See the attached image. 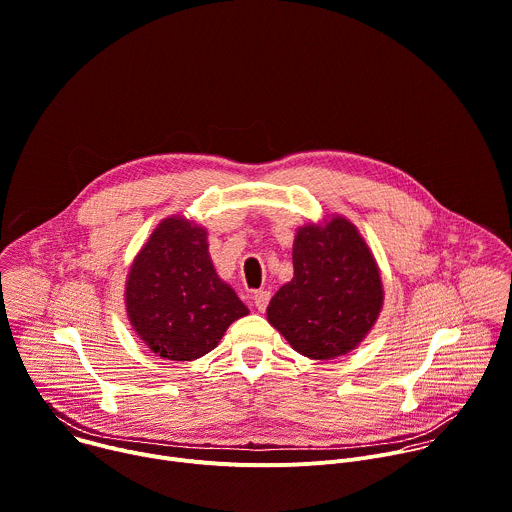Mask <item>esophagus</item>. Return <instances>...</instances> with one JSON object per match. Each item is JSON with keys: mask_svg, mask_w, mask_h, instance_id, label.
Masks as SVG:
<instances>
[{"mask_svg": "<svg viewBox=\"0 0 512 512\" xmlns=\"http://www.w3.org/2000/svg\"><path fill=\"white\" fill-rule=\"evenodd\" d=\"M268 302H270V292H268V290H258V292L254 294V306H256L260 312H264V310L268 308Z\"/></svg>", "mask_w": 512, "mask_h": 512, "instance_id": "esophagus-1", "label": "esophagus"}]
</instances>
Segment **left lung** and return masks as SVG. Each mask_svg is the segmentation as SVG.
<instances>
[{"label": "left lung", "instance_id": "1", "mask_svg": "<svg viewBox=\"0 0 512 512\" xmlns=\"http://www.w3.org/2000/svg\"><path fill=\"white\" fill-rule=\"evenodd\" d=\"M292 264L294 278L270 300V324L308 358L350 352L382 308V282L368 246L338 216L324 228L298 230Z\"/></svg>", "mask_w": 512, "mask_h": 512}]
</instances>
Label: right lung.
Listing matches in <instances>:
<instances>
[{
	"mask_svg": "<svg viewBox=\"0 0 512 512\" xmlns=\"http://www.w3.org/2000/svg\"><path fill=\"white\" fill-rule=\"evenodd\" d=\"M126 306L138 336L168 360L208 354L226 328L248 314L236 292L218 278L206 230L178 216L164 220L136 256Z\"/></svg>",
	"mask_w": 512,
	"mask_h": 512,
	"instance_id": "1",
	"label": "right lung"
}]
</instances>
